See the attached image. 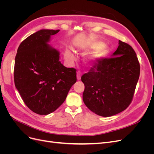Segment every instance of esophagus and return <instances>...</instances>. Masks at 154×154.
Here are the masks:
<instances>
[{"mask_svg": "<svg viewBox=\"0 0 154 154\" xmlns=\"http://www.w3.org/2000/svg\"><path fill=\"white\" fill-rule=\"evenodd\" d=\"M76 76H77V80H81V72H78Z\"/></svg>", "mask_w": 154, "mask_h": 154, "instance_id": "obj_1", "label": "esophagus"}]
</instances>
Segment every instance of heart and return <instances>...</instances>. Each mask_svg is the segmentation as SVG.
I'll return each instance as SVG.
<instances>
[{
  "instance_id": "b5f03b06",
  "label": "heart",
  "mask_w": 154,
  "mask_h": 154,
  "mask_svg": "<svg viewBox=\"0 0 154 154\" xmlns=\"http://www.w3.org/2000/svg\"><path fill=\"white\" fill-rule=\"evenodd\" d=\"M77 51L81 53H86L93 50L84 59V63L88 68H92L97 66L103 59L108 51V48L102 42L92 40L89 39H83L75 42ZM65 57L70 63H72L76 60L75 55L71 50L66 49L65 52Z\"/></svg>"
}]
</instances>
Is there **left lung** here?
<instances>
[{
  "instance_id": "1",
  "label": "left lung",
  "mask_w": 154,
  "mask_h": 154,
  "mask_svg": "<svg viewBox=\"0 0 154 154\" xmlns=\"http://www.w3.org/2000/svg\"><path fill=\"white\" fill-rule=\"evenodd\" d=\"M140 65L133 48L119 40L111 58H103L81 79L85 85L83 100L93 112L109 117L125 110L132 100Z\"/></svg>"
}]
</instances>
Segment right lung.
Instances as JSON below:
<instances>
[{
    "instance_id": "obj_1",
    "label": "right lung",
    "mask_w": 154,
    "mask_h": 154,
    "mask_svg": "<svg viewBox=\"0 0 154 154\" xmlns=\"http://www.w3.org/2000/svg\"><path fill=\"white\" fill-rule=\"evenodd\" d=\"M58 30L41 29L20 44L14 81L24 103L35 113L48 115L66 100L76 82V70L60 61V52L48 43Z\"/></svg>"
}]
</instances>
